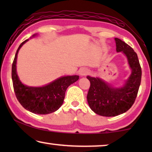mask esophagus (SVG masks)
Segmentation results:
<instances>
[{
  "label": "esophagus",
  "instance_id": "obj_1",
  "mask_svg": "<svg viewBox=\"0 0 152 152\" xmlns=\"http://www.w3.org/2000/svg\"><path fill=\"white\" fill-rule=\"evenodd\" d=\"M89 73V70H88V69L86 68H81L80 69L79 71H78V74H80V76H86Z\"/></svg>",
  "mask_w": 152,
  "mask_h": 152
}]
</instances>
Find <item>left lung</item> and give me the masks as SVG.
<instances>
[{
    "instance_id": "1",
    "label": "left lung",
    "mask_w": 152,
    "mask_h": 152,
    "mask_svg": "<svg viewBox=\"0 0 152 152\" xmlns=\"http://www.w3.org/2000/svg\"><path fill=\"white\" fill-rule=\"evenodd\" d=\"M117 52H123L127 59L132 73L121 87H113L99 78L86 76L91 82L87 101L92 110L104 117L123 114L134 103L140 88L141 68L137 55L132 48L118 38H115Z\"/></svg>"
}]
</instances>
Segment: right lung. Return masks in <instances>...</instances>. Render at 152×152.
Instances as JSON below:
<instances>
[{
	"label": "right lung",
	"instance_id": "add662e5",
	"mask_svg": "<svg viewBox=\"0 0 152 152\" xmlns=\"http://www.w3.org/2000/svg\"><path fill=\"white\" fill-rule=\"evenodd\" d=\"M34 34L32 37H35ZM29 39L20 43L12 65V80L15 95L25 109L35 114L47 115L59 109L64 102L68 87L79 79L77 75L61 76L45 86L33 87L25 85L17 73V59L20 48Z\"/></svg>",
	"mask_w": 152,
	"mask_h": 152
}]
</instances>
